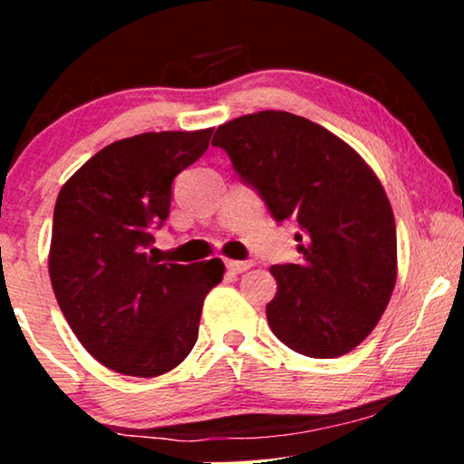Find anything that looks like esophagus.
Listing matches in <instances>:
<instances>
[{
    "label": "esophagus",
    "instance_id": "1",
    "mask_svg": "<svg viewBox=\"0 0 464 464\" xmlns=\"http://www.w3.org/2000/svg\"><path fill=\"white\" fill-rule=\"evenodd\" d=\"M253 266L251 259H245V262H238V259H226V268L227 272H232V275H240V272L249 270Z\"/></svg>",
    "mask_w": 464,
    "mask_h": 464
}]
</instances>
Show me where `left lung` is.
I'll list each match as a JSON object with an SVG mask.
<instances>
[{"label": "left lung", "instance_id": "1", "mask_svg": "<svg viewBox=\"0 0 464 464\" xmlns=\"http://www.w3.org/2000/svg\"><path fill=\"white\" fill-rule=\"evenodd\" d=\"M213 145L278 224L302 227V264L270 268L272 334L313 359L351 353L378 325L397 281L395 218L376 173L334 132L289 111L230 120Z\"/></svg>", "mask_w": 464, "mask_h": 464}]
</instances>
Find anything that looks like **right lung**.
<instances>
[{
    "label": "right lung",
    "mask_w": 464,
    "mask_h": 464,
    "mask_svg": "<svg viewBox=\"0 0 464 464\" xmlns=\"http://www.w3.org/2000/svg\"><path fill=\"white\" fill-rule=\"evenodd\" d=\"M213 129L143 132L97 151L61 188L48 272L75 338L124 376H162L198 338L202 302L224 262L158 264L145 249L169 218L173 179Z\"/></svg>",
    "instance_id": "add662e5"
}]
</instances>
